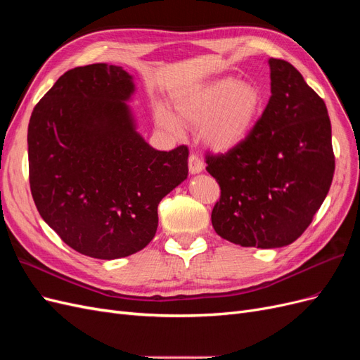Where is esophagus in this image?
I'll return each mask as SVG.
<instances>
[{"instance_id":"1","label":"esophagus","mask_w":360,"mask_h":360,"mask_svg":"<svg viewBox=\"0 0 360 360\" xmlns=\"http://www.w3.org/2000/svg\"><path fill=\"white\" fill-rule=\"evenodd\" d=\"M188 163H189V172L191 174H198V172H201L204 169L202 160L198 158V155H195V153H192L189 156Z\"/></svg>"}]
</instances>
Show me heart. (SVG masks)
<instances>
[{
	"mask_svg": "<svg viewBox=\"0 0 360 360\" xmlns=\"http://www.w3.org/2000/svg\"><path fill=\"white\" fill-rule=\"evenodd\" d=\"M263 94L249 81L224 76L179 94L174 99V115L158 106L155 122L165 132L181 136L188 126L200 127L201 138L214 150H230L249 135L263 108Z\"/></svg>",
	"mask_w": 360,
	"mask_h": 360,
	"instance_id": "1",
	"label": "heart"
}]
</instances>
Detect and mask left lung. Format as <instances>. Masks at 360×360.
Returning a JSON list of instances; mask_svg holds the SVG:
<instances>
[{
  "mask_svg": "<svg viewBox=\"0 0 360 360\" xmlns=\"http://www.w3.org/2000/svg\"><path fill=\"white\" fill-rule=\"evenodd\" d=\"M271 96L255 126L225 155H207L221 198L212 224L245 248H282L299 238L328 195L332 127L324 101L288 61L270 58Z\"/></svg>",
  "mask_w": 360,
  "mask_h": 360,
  "instance_id": "8db88e82",
  "label": "left lung"
}]
</instances>
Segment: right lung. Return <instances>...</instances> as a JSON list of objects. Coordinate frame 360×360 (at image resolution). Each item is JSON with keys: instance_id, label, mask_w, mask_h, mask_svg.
Masks as SVG:
<instances>
[{"instance_id": "1", "label": "right lung", "mask_w": 360, "mask_h": 360, "mask_svg": "<svg viewBox=\"0 0 360 360\" xmlns=\"http://www.w3.org/2000/svg\"><path fill=\"white\" fill-rule=\"evenodd\" d=\"M123 68H75L53 84L28 124L30 188L40 216L79 254L115 259L144 249L158 205L188 177L186 146L150 147L126 102Z\"/></svg>"}]
</instances>
